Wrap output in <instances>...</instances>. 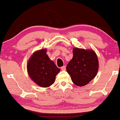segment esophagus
<instances>
[{"mask_svg":"<svg viewBox=\"0 0 120 120\" xmlns=\"http://www.w3.org/2000/svg\"><path fill=\"white\" fill-rule=\"evenodd\" d=\"M61 69L62 71H65L66 70V66H64L61 67Z\"/></svg>","mask_w":120,"mask_h":120,"instance_id":"1","label":"esophagus"}]
</instances>
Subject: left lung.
Instances as JSON below:
<instances>
[{"label":"left lung","mask_w":120,"mask_h":120,"mask_svg":"<svg viewBox=\"0 0 120 120\" xmlns=\"http://www.w3.org/2000/svg\"><path fill=\"white\" fill-rule=\"evenodd\" d=\"M73 58L67 65L66 70L72 81L79 86L86 85L97 75L98 60L93 50L73 48Z\"/></svg>","instance_id":"left-lung-1"}]
</instances>
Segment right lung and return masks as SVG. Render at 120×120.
I'll return each mask as SVG.
<instances>
[{
    "instance_id": "right-lung-1",
    "label": "right lung",
    "mask_w": 120,
    "mask_h": 120,
    "mask_svg": "<svg viewBox=\"0 0 120 120\" xmlns=\"http://www.w3.org/2000/svg\"><path fill=\"white\" fill-rule=\"evenodd\" d=\"M46 49L33 53L27 64V70L31 79L42 87L52 85L60 70L47 55Z\"/></svg>"
}]
</instances>
